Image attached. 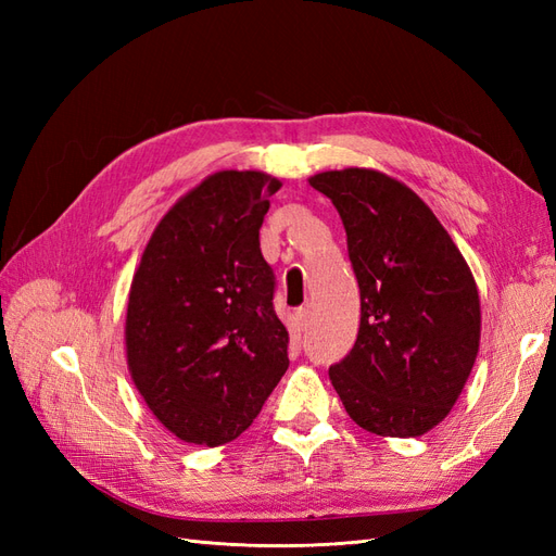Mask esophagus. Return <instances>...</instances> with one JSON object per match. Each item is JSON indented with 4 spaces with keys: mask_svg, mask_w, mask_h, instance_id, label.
I'll return each mask as SVG.
<instances>
[{
    "mask_svg": "<svg viewBox=\"0 0 556 556\" xmlns=\"http://www.w3.org/2000/svg\"><path fill=\"white\" fill-rule=\"evenodd\" d=\"M294 317H296V327H299V331H304V329L308 327V323H311V308H308V306H301V308H296Z\"/></svg>",
    "mask_w": 556,
    "mask_h": 556,
    "instance_id": "1",
    "label": "esophagus"
}]
</instances>
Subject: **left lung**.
I'll return each mask as SVG.
<instances>
[{
  "label": "left lung",
  "mask_w": 556,
  "mask_h": 556,
  "mask_svg": "<svg viewBox=\"0 0 556 556\" xmlns=\"http://www.w3.org/2000/svg\"><path fill=\"white\" fill-rule=\"evenodd\" d=\"M308 182L341 215L362 296L357 341L329 368L333 390L362 429L422 435L447 417L478 357L473 274L403 182L357 166Z\"/></svg>",
  "instance_id": "8db88e82"
}]
</instances>
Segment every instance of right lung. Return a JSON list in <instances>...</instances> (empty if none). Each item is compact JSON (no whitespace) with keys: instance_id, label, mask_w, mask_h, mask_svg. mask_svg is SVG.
<instances>
[{"instance_id":"right-lung-1","label":"right lung","mask_w":556,"mask_h":556,"mask_svg":"<svg viewBox=\"0 0 556 556\" xmlns=\"http://www.w3.org/2000/svg\"><path fill=\"white\" fill-rule=\"evenodd\" d=\"M280 180L217 172L180 197L134 274L125 345L139 394L185 443L217 447L252 425L288 371L290 333L260 250Z\"/></svg>"}]
</instances>
